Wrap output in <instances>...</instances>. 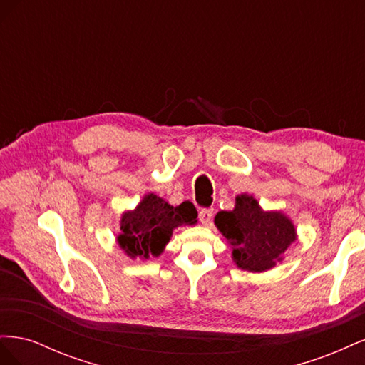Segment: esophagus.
<instances>
[{"instance_id":"34e87169","label":"esophagus","mask_w":365,"mask_h":365,"mask_svg":"<svg viewBox=\"0 0 365 365\" xmlns=\"http://www.w3.org/2000/svg\"><path fill=\"white\" fill-rule=\"evenodd\" d=\"M212 217H213V208H202L200 212V219L204 225H208L212 222Z\"/></svg>"}]
</instances>
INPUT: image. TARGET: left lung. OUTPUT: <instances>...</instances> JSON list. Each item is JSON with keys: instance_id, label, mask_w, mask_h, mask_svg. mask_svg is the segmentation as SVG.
Listing matches in <instances>:
<instances>
[{"instance_id": "obj_1", "label": "left lung", "mask_w": 365, "mask_h": 365, "mask_svg": "<svg viewBox=\"0 0 365 365\" xmlns=\"http://www.w3.org/2000/svg\"><path fill=\"white\" fill-rule=\"evenodd\" d=\"M215 225L228 242L236 267L248 272L272 269L298 239L288 215L282 210H263L248 193L236 196L233 210L219 212Z\"/></svg>"}]
</instances>
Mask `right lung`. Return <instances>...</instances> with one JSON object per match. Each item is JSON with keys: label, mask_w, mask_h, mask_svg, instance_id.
Listing matches in <instances>:
<instances>
[{"label": "right lung", "mask_w": 365, "mask_h": 365, "mask_svg": "<svg viewBox=\"0 0 365 365\" xmlns=\"http://www.w3.org/2000/svg\"><path fill=\"white\" fill-rule=\"evenodd\" d=\"M192 202L170 205L155 193H146L138 205L120 216L117 244L132 260L158 257L169 244L173 230L197 224Z\"/></svg>", "instance_id": "1"}]
</instances>
